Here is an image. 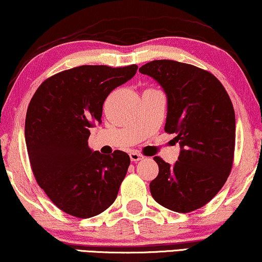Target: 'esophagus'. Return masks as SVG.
Here are the masks:
<instances>
[{"mask_svg":"<svg viewBox=\"0 0 262 262\" xmlns=\"http://www.w3.org/2000/svg\"><path fill=\"white\" fill-rule=\"evenodd\" d=\"M129 157H130V160L133 162H138V161L142 160V158H144V156H142L141 154H139V152L133 151V152H130V154H129Z\"/></svg>","mask_w":262,"mask_h":262,"instance_id":"1","label":"esophagus"}]
</instances>
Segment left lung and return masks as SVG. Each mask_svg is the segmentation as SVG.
I'll return each instance as SVG.
<instances>
[{"instance_id": "1", "label": "left lung", "mask_w": 262, "mask_h": 262, "mask_svg": "<svg viewBox=\"0 0 262 262\" xmlns=\"http://www.w3.org/2000/svg\"><path fill=\"white\" fill-rule=\"evenodd\" d=\"M139 71L167 95L164 130L177 134L180 155L174 165L156 156L154 200L167 209L188 213L213 200L232 169L236 117L226 89L210 72L174 60H154Z\"/></svg>"}]
</instances>
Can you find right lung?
Wrapping results in <instances>:
<instances>
[{"label": "right lung", "instance_id": "add662e5", "mask_svg": "<svg viewBox=\"0 0 262 262\" xmlns=\"http://www.w3.org/2000/svg\"><path fill=\"white\" fill-rule=\"evenodd\" d=\"M138 66L82 65L46 79L30 101L25 141L32 173L59 209L72 216H95L114 203L130 158L88 146L89 128L101 123L102 105Z\"/></svg>", "mask_w": 262, "mask_h": 262}]
</instances>
